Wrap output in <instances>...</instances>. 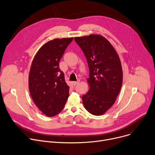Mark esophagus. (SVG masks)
Returning <instances> with one entry per match:
<instances>
[{
    "mask_svg": "<svg viewBox=\"0 0 155 155\" xmlns=\"http://www.w3.org/2000/svg\"><path fill=\"white\" fill-rule=\"evenodd\" d=\"M79 82H80L79 81H74L73 83H73V85H74V86H76V85H77V84L79 83Z\"/></svg>",
    "mask_w": 155,
    "mask_h": 155,
    "instance_id": "obj_1",
    "label": "esophagus"
}]
</instances>
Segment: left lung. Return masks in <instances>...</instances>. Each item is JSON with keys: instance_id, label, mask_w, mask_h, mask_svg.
Listing matches in <instances>:
<instances>
[{"instance_id": "8db88e82", "label": "left lung", "mask_w": 155, "mask_h": 155, "mask_svg": "<svg viewBox=\"0 0 155 155\" xmlns=\"http://www.w3.org/2000/svg\"><path fill=\"white\" fill-rule=\"evenodd\" d=\"M87 59L89 69L88 92L82 97L86 110L95 116L103 114L114 103L123 83L119 56L111 43L101 35L74 38Z\"/></svg>"}]
</instances>
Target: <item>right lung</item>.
Instances as JSON below:
<instances>
[{
  "instance_id": "right-lung-1",
  "label": "right lung",
  "mask_w": 155,
  "mask_h": 155,
  "mask_svg": "<svg viewBox=\"0 0 155 155\" xmlns=\"http://www.w3.org/2000/svg\"><path fill=\"white\" fill-rule=\"evenodd\" d=\"M73 38L55 39L44 44L32 61L29 88L33 101L48 116L59 114L69 97V86L59 61Z\"/></svg>"
}]
</instances>
